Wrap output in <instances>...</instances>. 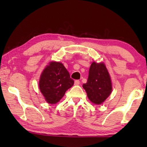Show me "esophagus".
I'll return each mask as SVG.
<instances>
[{
    "label": "esophagus",
    "mask_w": 147,
    "mask_h": 147,
    "mask_svg": "<svg viewBox=\"0 0 147 147\" xmlns=\"http://www.w3.org/2000/svg\"><path fill=\"white\" fill-rule=\"evenodd\" d=\"M74 84H75V85H79L80 81L78 80H76L74 81Z\"/></svg>",
    "instance_id": "esophagus-1"
}]
</instances>
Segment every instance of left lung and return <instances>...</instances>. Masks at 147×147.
Returning <instances> with one entry per match:
<instances>
[{
    "label": "left lung",
    "instance_id": "1",
    "mask_svg": "<svg viewBox=\"0 0 147 147\" xmlns=\"http://www.w3.org/2000/svg\"><path fill=\"white\" fill-rule=\"evenodd\" d=\"M82 86L92 102L102 103L112 90L110 76L105 65L93 62L89 68L88 81Z\"/></svg>",
    "mask_w": 147,
    "mask_h": 147
}]
</instances>
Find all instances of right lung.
Here are the masks:
<instances>
[{"mask_svg":"<svg viewBox=\"0 0 147 147\" xmlns=\"http://www.w3.org/2000/svg\"><path fill=\"white\" fill-rule=\"evenodd\" d=\"M73 84L74 80L63 65L53 61L42 73L39 86L47 102L56 104Z\"/></svg>","mask_w":147,"mask_h":147,"instance_id":"right-lung-1","label":"right lung"}]
</instances>
